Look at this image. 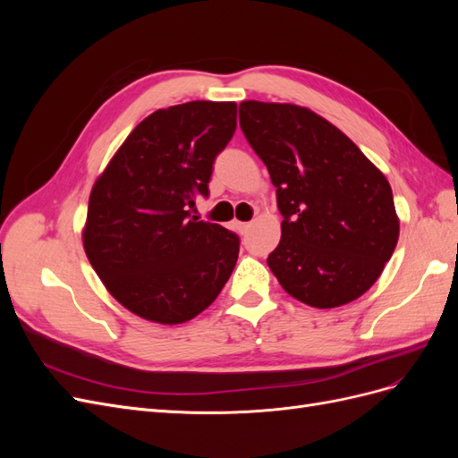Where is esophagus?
<instances>
[{"instance_id": "obj_1", "label": "esophagus", "mask_w": 458, "mask_h": 458, "mask_svg": "<svg viewBox=\"0 0 458 458\" xmlns=\"http://www.w3.org/2000/svg\"><path fill=\"white\" fill-rule=\"evenodd\" d=\"M234 225H237L239 233H246L248 229H250V224H244V221H237V224H234Z\"/></svg>"}]
</instances>
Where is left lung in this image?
Here are the masks:
<instances>
[{"label": "left lung", "instance_id": "left-lung-1", "mask_svg": "<svg viewBox=\"0 0 458 458\" xmlns=\"http://www.w3.org/2000/svg\"><path fill=\"white\" fill-rule=\"evenodd\" d=\"M242 133L283 214L267 266L286 293L340 308L378 281L399 239L392 187L348 135L306 106L242 101Z\"/></svg>", "mask_w": 458, "mask_h": 458}]
</instances>
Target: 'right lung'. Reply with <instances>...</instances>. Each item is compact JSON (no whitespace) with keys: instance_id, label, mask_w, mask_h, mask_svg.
Listing matches in <instances>:
<instances>
[{"instance_id":"obj_1","label":"right lung","mask_w":458,"mask_h":458,"mask_svg":"<svg viewBox=\"0 0 458 458\" xmlns=\"http://www.w3.org/2000/svg\"><path fill=\"white\" fill-rule=\"evenodd\" d=\"M237 128V103L191 101L137 123L93 183L81 241L105 288L133 315L182 325L225 286L239 237L189 214Z\"/></svg>"}]
</instances>
